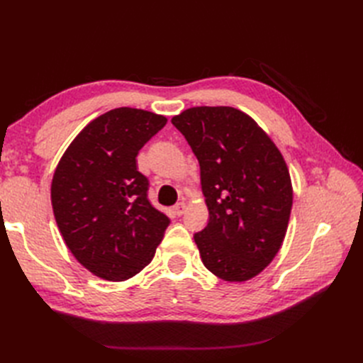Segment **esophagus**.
Masks as SVG:
<instances>
[{"mask_svg":"<svg viewBox=\"0 0 363 363\" xmlns=\"http://www.w3.org/2000/svg\"><path fill=\"white\" fill-rule=\"evenodd\" d=\"M184 208H186L184 203H177L172 207V212H174L175 216H182L184 213Z\"/></svg>","mask_w":363,"mask_h":363,"instance_id":"34e87169","label":"esophagus"}]
</instances>
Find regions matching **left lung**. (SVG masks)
I'll use <instances>...</instances> for the list:
<instances>
[{
    "label": "left lung",
    "mask_w": 363,
    "mask_h": 363,
    "mask_svg": "<svg viewBox=\"0 0 363 363\" xmlns=\"http://www.w3.org/2000/svg\"><path fill=\"white\" fill-rule=\"evenodd\" d=\"M200 163L208 223L195 233L204 267L225 281H247L279 252L292 208L281 152L247 113L192 107L171 119Z\"/></svg>",
    "instance_id": "8db88e82"
}]
</instances>
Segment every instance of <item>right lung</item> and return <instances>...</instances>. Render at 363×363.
Wrapping results in <instances>:
<instances>
[{
    "instance_id": "right-lung-1",
    "label": "right lung",
    "mask_w": 363,
    "mask_h": 363,
    "mask_svg": "<svg viewBox=\"0 0 363 363\" xmlns=\"http://www.w3.org/2000/svg\"><path fill=\"white\" fill-rule=\"evenodd\" d=\"M164 124L152 112L113 108L80 131L54 172L51 204L65 242L104 280L144 269L169 225L148 201V179L136 167L139 150Z\"/></svg>"
}]
</instances>
